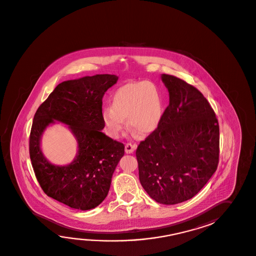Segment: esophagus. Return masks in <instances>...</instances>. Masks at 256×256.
Instances as JSON below:
<instances>
[{"instance_id":"esophagus-1","label":"esophagus","mask_w":256,"mask_h":256,"mask_svg":"<svg viewBox=\"0 0 256 256\" xmlns=\"http://www.w3.org/2000/svg\"><path fill=\"white\" fill-rule=\"evenodd\" d=\"M136 145L135 144H131V143H126L125 145V152L128 154H131L133 153L134 150H136Z\"/></svg>"}]
</instances>
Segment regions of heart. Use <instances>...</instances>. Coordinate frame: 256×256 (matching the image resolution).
I'll return each instance as SVG.
<instances>
[{
	"mask_svg": "<svg viewBox=\"0 0 256 256\" xmlns=\"http://www.w3.org/2000/svg\"><path fill=\"white\" fill-rule=\"evenodd\" d=\"M163 115L162 94L148 81L128 83L115 92L111 108L103 111V121L110 136H118L125 128V118L130 130L140 136L150 135L158 128Z\"/></svg>",
	"mask_w": 256,
	"mask_h": 256,
	"instance_id": "obj_1",
	"label": "heart"
}]
</instances>
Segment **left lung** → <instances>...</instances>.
I'll list each match as a JSON object with an SVG mask.
<instances>
[{
    "mask_svg": "<svg viewBox=\"0 0 256 256\" xmlns=\"http://www.w3.org/2000/svg\"><path fill=\"white\" fill-rule=\"evenodd\" d=\"M170 104L158 128L136 150L141 185L156 202L172 205L194 197L219 163L218 120L198 89L162 74Z\"/></svg>",
    "mask_w": 256,
    "mask_h": 256,
    "instance_id": "1",
    "label": "left lung"
}]
</instances>
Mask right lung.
<instances>
[{"label":"right lung","mask_w":256,"mask_h":256,"mask_svg":"<svg viewBox=\"0 0 256 256\" xmlns=\"http://www.w3.org/2000/svg\"><path fill=\"white\" fill-rule=\"evenodd\" d=\"M118 79L104 74L62 82L34 116L29 152L37 180L47 196L74 209H94L104 200L124 156V144L102 132V98ZM54 120L69 125L79 144L75 160L64 166L48 162L40 146L42 132Z\"/></svg>","instance_id":"1"}]
</instances>
